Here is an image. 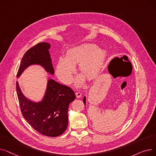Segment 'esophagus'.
<instances>
[{
	"mask_svg": "<svg viewBox=\"0 0 156 156\" xmlns=\"http://www.w3.org/2000/svg\"><path fill=\"white\" fill-rule=\"evenodd\" d=\"M75 95L77 98H80L81 96V93L80 92H77L75 93Z\"/></svg>",
	"mask_w": 156,
	"mask_h": 156,
	"instance_id": "esophagus-1",
	"label": "esophagus"
}]
</instances>
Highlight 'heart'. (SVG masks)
<instances>
[{"label":"heart","mask_w":156,"mask_h":156,"mask_svg":"<svg viewBox=\"0 0 156 156\" xmlns=\"http://www.w3.org/2000/svg\"><path fill=\"white\" fill-rule=\"evenodd\" d=\"M105 52L102 48L92 44H85L71 48L66 52L65 58L59 57L56 64L57 76L66 84L73 81L75 72V66L78 64L79 71L88 79L94 78L104 63ZM84 77L76 79V85H82Z\"/></svg>","instance_id":"obj_1"}]
</instances>
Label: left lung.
Instances as JSON below:
<instances>
[{
	"instance_id": "left-lung-1",
	"label": "left lung",
	"mask_w": 156,
	"mask_h": 156,
	"mask_svg": "<svg viewBox=\"0 0 156 156\" xmlns=\"http://www.w3.org/2000/svg\"><path fill=\"white\" fill-rule=\"evenodd\" d=\"M83 103H84V105H85V104H86V99H85V97L83 98Z\"/></svg>"
}]
</instances>
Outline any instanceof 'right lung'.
<instances>
[{"instance_id":"1","label":"right lung","mask_w":156,"mask_h":156,"mask_svg":"<svg viewBox=\"0 0 156 156\" xmlns=\"http://www.w3.org/2000/svg\"><path fill=\"white\" fill-rule=\"evenodd\" d=\"M50 45L39 43L24 54L17 73L18 77L23 70L32 64H39L52 75L54 73L48 49ZM16 92L22 115L37 132L48 136H58L67 128L68 110L69 104L75 99L73 90L54 80H49L44 100L34 103L26 99L16 81Z\"/></svg>"}]
</instances>
